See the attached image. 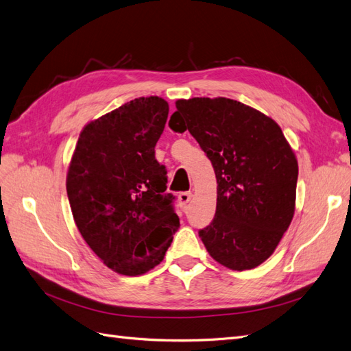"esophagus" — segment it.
Returning <instances> with one entry per match:
<instances>
[{
    "instance_id": "1",
    "label": "esophagus",
    "mask_w": 351,
    "mask_h": 351,
    "mask_svg": "<svg viewBox=\"0 0 351 351\" xmlns=\"http://www.w3.org/2000/svg\"><path fill=\"white\" fill-rule=\"evenodd\" d=\"M190 199H192V193L190 192H182L178 195V204L182 205V206H186L189 202H190Z\"/></svg>"
}]
</instances>
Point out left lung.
<instances>
[{
	"label": "left lung",
	"instance_id": "obj_1",
	"mask_svg": "<svg viewBox=\"0 0 351 351\" xmlns=\"http://www.w3.org/2000/svg\"><path fill=\"white\" fill-rule=\"evenodd\" d=\"M169 119L190 132L217 176V212L199 231L208 253L232 271L256 268L277 249L295 209V155L271 117L228 98L178 99Z\"/></svg>",
	"mask_w": 351,
	"mask_h": 351
}]
</instances>
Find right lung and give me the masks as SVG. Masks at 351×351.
I'll use <instances>...</instances> for the list:
<instances>
[{
	"mask_svg": "<svg viewBox=\"0 0 351 351\" xmlns=\"http://www.w3.org/2000/svg\"><path fill=\"white\" fill-rule=\"evenodd\" d=\"M168 117L159 97L136 98L80 132L67 171L74 222L117 274H146L165 256L180 227L155 145Z\"/></svg>",
	"mask_w": 351,
	"mask_h": 351,
	"instance_id": "1",
	"label": "right lung"
}]
</instances>
